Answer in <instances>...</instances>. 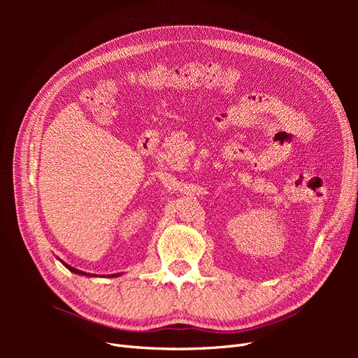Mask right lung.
Listing matches in <instances>:
<instances>
[{"instance_id": "obj_1", "label": "right lung", "mask_w": 358, "mask_h": 358, "mask_svg": "<svg viewBox=\"0 0 358 358\" xmlns=\"http://www.w3.org/2000/svg\"><path fill=\"white\" fill-rule=\"evenodd\" d=\"M61 262V259H59ZM64 266H66L70 272H73V273H76V275H82V276H88V278H96L99 275H92V273H86V272H82V270H79V268H74V267H71V266H69V264H66L64 262H61ZM101 276H104V275H101ZM107 278H116V276H121V273H113V275H106Z\"/></svg>"}]
</instances>
